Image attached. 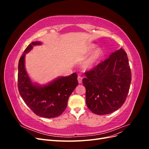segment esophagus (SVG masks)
I'll return each instance as SVG.
<instances>
[{"mask_svg": "<svg viewBox=\"0 0 149 149\" xmlns=\"http://www.w3.org/2000/svg\"><path fill=\"white\" fill-rule=\"evenodd\" d=\"M82 80H83L82 77H81V76H78V83H79V84H81V83H82Z\"/></svg>", "mask_w": 149, "mask_h": 149, "instance_id": "obj_1", "label": "esophagus"}]
</instances>
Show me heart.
I'll list each match as a JSON object with an SVG mask.
<instances>
[{
	"label": "heart",
	"instance_id": "1",
	"mask_svg": "<svg viewBox=\"0 0 149 149\" xmlns=\"http://www.w3.org/2000/svg\"><path fill=\"white\" fill-rule=\"evenodd\" d=\"M96 45L94 44L89 45L86 49V53H91L93 49L96 48ZM103 56H104L103 49L100 47L96 48L91 54H90V55L84 61L83 64L84 67L86 69L92 68L93 67L95 66L97 63L102 59Z\"/></svg>",
	"mask_w": 149,
	"mask_h": 149
}]
</instances>
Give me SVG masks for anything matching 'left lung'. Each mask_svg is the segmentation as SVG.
<instances>
[{"instance_id": "8db88e82", "label": "left lung", "mask_w": 149, "mask_h": 149, "mask_svg": "<svg viewBox=\"0 0 149 149\" xmlns=\"http://www.w3.org/2000/svg\"><path fill=\"white\" fill-rule=\"evenodd\" d=\"M86 102L89 110L97 115L112 113L123 105L131 82L127 54L123 48L84 73Z\"/></svg>"}]
</instances>
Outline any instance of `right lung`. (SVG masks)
<instances>
[{"label": "right lung", "instance_id": "right-lung-1", "mask_svg": "<svg viewBox=\"0 0 149 149\" xmlns=\"http://www.w3.org/2000/svg\"><path fill=\"white\" fill-rule=\"evenodd\" d=\"M40 42H33L26 48L18 66V89L22 98L35 114L42 118H53L65 110L71 94L78 85L76 73L61 76L49 83L40 86L30 79L25 67V54L33 46L40 45Z\"/></svg>", "mask_w": 149, "mask_h": 149}]
</instances>
